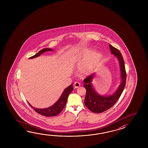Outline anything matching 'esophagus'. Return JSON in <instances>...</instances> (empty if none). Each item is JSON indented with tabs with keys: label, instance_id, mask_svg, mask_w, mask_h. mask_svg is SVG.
Masks as SVG:
<instances>
[{
	"label": "esophagus",
	"instance_id": "1",
	"mask_svg": "<svg viewBox=\"0 0 148 148\" xmlns=\"http://www.w3.org/2000/svg\"><path fill=\"white\" fill-rule=\"evenodd\" d=\"M73 86L75 88H78L80 86V84L78 82H75V83L73 84Z\"/></svg>",
	"mask_w": 148,
	"mask_h": 148
}]
</instances>
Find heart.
Masks as SVG:
<instances>
[{"instance_id":"1","label":"heart","mask_w":148,"mask_h":148,"mask_svg":"<svg viewBox=\"0 0 148 148\" xmlns=\"http://www.w3.org/2000/svg\"><path fill=\"white\" fill-rule=\"evenodd\" d=\"M91 52V49H84L78 58L79 63L84 61L79 67V72L82 75H88L91 74L101 58V52L95 51L92 53Z\"/></svg>"}]
</instances>
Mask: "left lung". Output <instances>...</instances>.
Returning <instances> with one entry per match:
<instances>
[{
	"instance_id": "left-lung-1",
	"label": "left lung",
	"mask_w": 148,
	"mask_h": 148,
	"mask_svg": "<svg viewBox=\"0 0 148 148\" xmlns=\"http://www.w3.org/2000/svg\"><path fill=\"white\" fill-rule=\"evenodd\" d=\"M111 53L116 57L119 62L120 69L121 84L116 90L110 95H102L96 91L92 83L95 77V73H93L84 80V86L86 89L85 104L86 107L91 112L95 113H100L105 112L112 107L116 103L122 94L125 86L126 73L125 64L122 55L120 51L109 45Z\"/></svg>"
}]
</instances>
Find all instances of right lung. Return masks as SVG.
Segmentation results:
<instances>
[{"instance_id": "add662e5", "label": "right lung", "mask_w": 148, "mask_h": 148, "mask_svg": "<svg viewBox=\"0 0 148 148\" xmlns=\"http://www.w3.org/2000/svg\"><path fill=\"white\" fill-rule=\"evenodd\" d=\"M52 49L50 48H44L43 49L40 51L38 53L36 54L34 56L30 57L29 59H34L36 57H39L43 53L47 51H53ZM73 84L69 86L67 88H66L62 94L61 95L60 98L58 100L54 103V104L51 106L50 107L45 108H36L34 107H33L31 104L28 103L30 106L36 112L40 114L45 116L51 117L60 114L63 108L65 107L66 101L68 100V97L69 95L73 91Z\"/></svg>"}]
</instances>
